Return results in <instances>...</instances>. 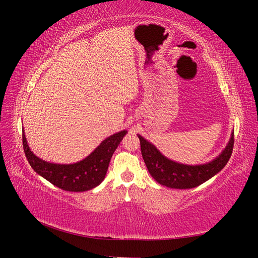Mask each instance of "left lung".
<instances>
[{
    "label": "left lung",
    "instance_id": "8db88e82",
    "mask_svg": "<svg viewBox=\"0 0 258 258\" xmlns=\"http://www.w3.org/2000/svg\"><path fill=\"white\" fill-rule=\"evenodd\" d=\"M141 152L151 176L157 183L171 188H194L212 178L225 167L232 155L234 146V132L225 149L213 161L201 165H186L169 160L158 151L155 145L138 134Z\"/></svg>",
    "mask_w": 258,
    "mask_h": 258
}]
</instances>
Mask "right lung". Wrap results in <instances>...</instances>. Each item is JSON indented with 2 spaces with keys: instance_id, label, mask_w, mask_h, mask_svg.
I'll return each instance as SVG.
<instances>
[{
  "instance_id": "add662e5",
  "label": "right lung",
  "mask_w": 258,
  "mask_h": 258,
  "mask_svg": "<svg viewBox=\"0 0 258 258\" xmlns=\"http://www.w3.org/2000/svg\"><path fill=\"white\" fill-rule=\"evenodd\" d=\"M127 131L104 140L84 160L73 164H55L41 160L31 151L23 130V149L31 167L48 182L69 191H85L96 187L105 177L109 161Z\"/></svg>"
}]
</instances>
